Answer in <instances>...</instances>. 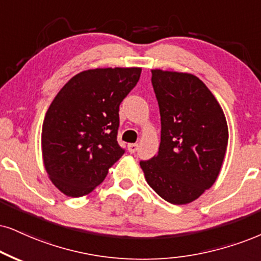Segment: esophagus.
<instances>
[{
  "label": "esophagus",
  "mask_w": 261,
  "mask_h": 261,
  "mask_svg": "<svg viewBox=\"0 0 261 261\" xmlns=\"http://www.w3.org/2000/svg\"><path fill=\"white\" fill-rule=\"evenodd\" d=\"M137 150H138V144H128V151H129L130 153L137 152Z\"/></svg>",
  "instance_id": "1"
}]
</instances>
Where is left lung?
<instances>
[{"label":"left lung","mask_w":261,"mask_h":261,"mask_svg":"<svg viewBox=\"0 0 261 261\" xmlns=\"http://www.w3.org/2000/svg\"><path fill=\"white\" fill-rule=\"evenodd\" d=\"M160 106L159 153L140 161L145 179L172 204H186L212 188L229 141L226 118L215 96L191 73L151 70Z\"/></svg>","instance_id":"1"}]
</instances>
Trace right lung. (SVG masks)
Instances as JSON below:
<instances>
[{
    "label": "right lung",
    "mask_w": 261,
    "mask_h": 261,
    "mask_svg": "<svg viewBox=\"0 0 261 261\" xmlns=\"http://www.w3.org/2000/svg\"><path fill=\"white\" fill-rule=\"evenodd\" d=\"M140 73V67L86 70L53 99L42 125V157L64 195H88L124 153L117 143L118 111Z\"/></svg>",
    "instance_id": "right-lung-1"
}]
</instances>
